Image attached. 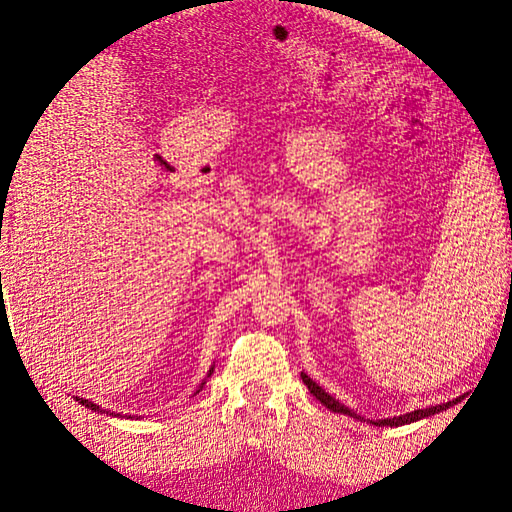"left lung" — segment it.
Masks as SVG:
<instances>
[{"label":"left lung","mask_w":512,"mask_h":512,"mask_svg":"<svg viewBox=\"0 0 512 512\" xmlns=\"http://www.w3.org/2000/svg\"><path fill=\"white\" fill-rule=\"evenodd\" d=\"M301 380L303 383L308 385V389H310V394L317 398V400H321L325 407H328L330 411H334V413H345V416H352V418H356V413L354 411H350L347 409L345 405H341L339 400H334L330 394H325V391L314 383L312 378H308L306 374H301ZM455 402V400H453ZM453 402H444V405H436V407H429V409H416V411H409V413H405V416H394V418H387V420H376L374 424L376 427H400V424H407V422H413V420H422V418H427V416H433V413H440V411H447Z\"/></svg>","instance_id":"8db88e82"}]
</instances>
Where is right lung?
<instances>
[{
    "instance_id": "1",
    "label": "right lung",
    "mask_w": 512,
    "mask_h": 512,
    "mask_svg": "<svg viewBox=\"0 0 512 512\" xmlns=\"http://www.w3.org/2000/svg\"><path fill=\"white\" fill-rule=\"evenodd\" d=\"M211 374H213V367L209 369V376H211ZM202 385H204V383H202ZM202 385H200V389H202ZM200 389H198V391H200ZM198 391H195V394H198ZM76 400H79V402H81V405H85V407H88V409H92V411H103V409H101L99 405H94V402H92V400H85V398H76ZM112 416H114V413H112Z\"/></svg>"
}]
</instances>
